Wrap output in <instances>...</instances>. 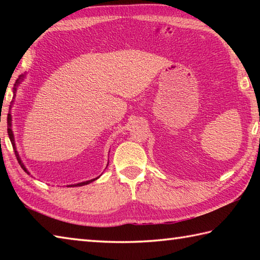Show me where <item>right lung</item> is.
I'll list each match as a JSON object with an SVG mask.
<instances>
[{"instance_id":"obj_1","label":"right lung","mask_w":260,"mask_h":260,"mask_svg":"<svg viewBox=\"0 0 260 260\" xmlns=\"http://www.w3.org/2000/svg\"><path fill=\"white\" fill-rule=\"evenodd\" d=\"M24 78H25V74H23V75H20V76H19V78L16 79L15 84H14V87H13V99H14V97H15V95H16V90H18V87L20 86L21 82L24 80ZM13 104H14V101L11 102V105H10V110H11V108H12ZM8 134H9V137H10V141H11V143H12L13 150H14V152H15V156H16V158H18V162H19V164L21 165V168L24 170V172L30 175V172H29V171L26 170V168H25V165L23 164V162L21 161V157H20V155H19V153H18V151H16V145H15V141H14V134H13V131H12V115H11V112H10V113H9V115H8ZM99 176H101V175H99ZM99 176H97L96 179H91V180H88V181H84V182H80V183H76V184H69V185H67V186L69 187V186H82V185H87V184L91 183V182H93L95 180H97V179L99 178Z\"/></svg>"}]
</instances>
